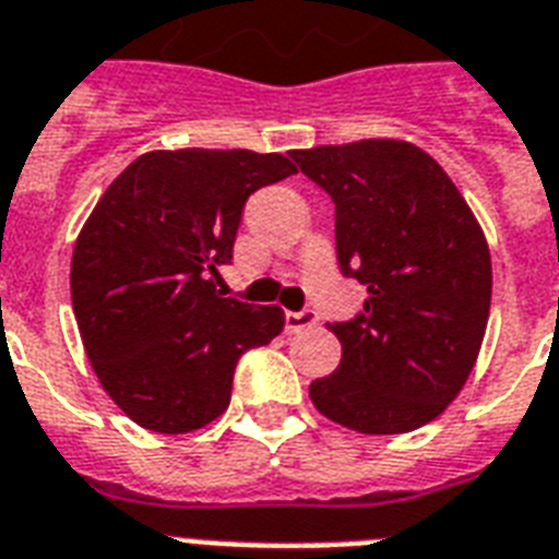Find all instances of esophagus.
Returning a JSON list of instances; mask_svg holds the SVG:
<instances>
[{"instance_id":"34e87169","label":"esophagus","mask_w":559,"mask_h":559,"mask_svg":"<svg viewBox=\"0 0 559 559\" xmlns=\"http://www.w3.org/2000/svg\"><path fill=\"white\" fill-rule=\"evenodd\" d=\"M319 322V317L313 310H287L284 313V328H287V334H298V331H305V328H313Z\"/></svg>"}]
</instances>
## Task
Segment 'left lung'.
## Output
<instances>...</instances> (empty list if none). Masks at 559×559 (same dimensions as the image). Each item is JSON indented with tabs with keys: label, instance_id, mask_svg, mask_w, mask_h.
<instances>
[{
	"label": "left lung",
	"instance_id": "left-lung-1",
	"mask_svg": "<svg viewBox=\"0 0 559 559\" xmlns=\"http://www.w3.org/2000/svg\"><path fill=\"white\" fill-rule=\"evenodd\" d=\"M336 211V261L369 298L331 331L343 360L310 383L322 416L357 433H407L449 407L487 334L492 261L445 169L407 140L293 148Z\"/></svg>",
	"mask_w": 559,
	"mask_h": 559
}]
</instances>
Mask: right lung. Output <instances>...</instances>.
I'll return each instance as SVG.
<instances>
[{
	"instance_id": "obj_1",
	"label": "right lung",
	"mask_w": 559,
	"mask_h": 559,
	"mask_svg": "<svg viewBox=\"0 0 559 559\" xmlns=\"http://www.w3.org/2000/svg\"><path fill=\"white\" fill-rule=\"evenodd\" d=\"M296 173L249 148L146 152L102 193L81 228L70 293L102 390L155 433H190L223 416L237 360L284 331L278 305L219 289L242 204Z\"/></svg>"
}]
</instances>
